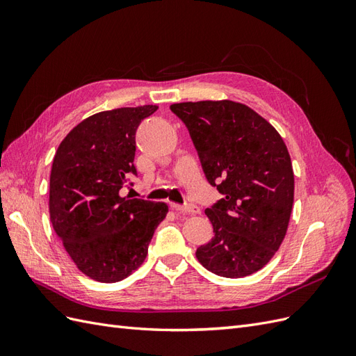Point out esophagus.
Segmentation results:
<instances>
[{"mask_svg":"<svg viewBox=\"0 0 356 356\" xmlns=\"http://www.w3.org/2000/svg\"><path fill=\"white\" fill-rule=\"evenodd\" d=\"M170 208L174 211L184 212V213H199L200 212V209L197 207H195V204H186V207H182V204H178V203H170Z\"/></svg>","mask_w":356,"mask_h":356,"instance_id":"esophagus-1","label":"esophagus"}]
</instances>
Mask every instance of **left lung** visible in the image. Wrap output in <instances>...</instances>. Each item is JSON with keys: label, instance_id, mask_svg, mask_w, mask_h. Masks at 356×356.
I'll return each instance as SVG.
<instances>
[{"label": "left lung", "instance_id": "obj_1", "mask_svg": "<svg viewBox=\"0 0 356 356\" xmlns=\"http://www.w3.org/2000/svg\"><path fill=\"white\" fill-rule=\"evenodd\" d=\"M170 110L187 126L209 184L224 195L204 211L213 236L197 248L199 263L222 277L258 272L284 242L294 203L282 136L241 102H179Z\"/></svg>", "mask_w": 356, "mask_h": 356}]
</instances>
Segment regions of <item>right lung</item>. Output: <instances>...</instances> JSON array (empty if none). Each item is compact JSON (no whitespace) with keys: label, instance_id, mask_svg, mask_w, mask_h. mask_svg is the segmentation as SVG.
<instances>
[{"label":"right lung","instance_id":"obj_1","mask_svg":"<svg viewBox=\"0 0 356 356\" xmlns=\"http://www.w3.org/2000/svg\"><path fill=\"white\" fill-rule=\"evenodd\" d=\"M157 108L126 106L84 118L63 138L53 159V229L74 264L93 281L113 284L136 270L169 211L163 202L120 193L127 175H136V129Z\"/></svg>","mask_w":356,"mask_h":356}]
</instances>
